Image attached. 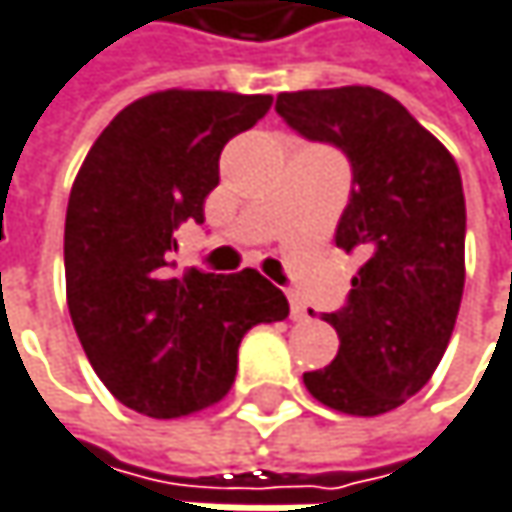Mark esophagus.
Segmentation results:
<instances>
[{
	"label": "esophagus",
	"instance_id": "34e87169",
	"mask_svg": "<svg viewBox=\"0 0 512 512\" xmlns=\"http://www.w3.org/2000/svg\"><path fill=\"white\" fill-rule=\"evenodd\" d=\"M287 299H290V319H293V322H307L310 313H307V304L302 302V296H299L296 290H290Z\"/></svg>",
	"mask_w": 512,
	"mask_h": 512
}]
</instances>
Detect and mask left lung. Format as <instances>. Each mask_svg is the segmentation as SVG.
<instances>
[{
  "label": "left lung",
  "instance_id": "8db88e82",
  "mask_svg": "<svg viewBox=\"0 0 512 512\" xmlns=\"http://www.w3.org/2000/svg\"><path fill=\"white\" fill-rule=\"evenodd\" d=\"M278 117L351 163L337 246L360 249L346 304L322 319L337 357L304 372L316 401L351 416H381L416 395L440 366L466 281V199L440 140L375 87L281 93Z\"/></svg>",
  "mask_w": 512,
  "mask_h": 512
}]
</instances>
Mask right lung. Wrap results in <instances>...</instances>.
I'll list each match as a JSON object with an SVG mask.
<instances>
[{
	"instance_id": "1",
	"label": "right lung",
	"mask_w": 512,
	"mask_h": 512,
	"mask_svg": "<svg viewBox=\"0 0 512 512\" xmlns=\"http://www.w3.org/2000/svg\"><path fill=\"white\" fill-rule=\"evenodd\" d=\"M272 96L161 90L122 108L72 184L64 269L90 366L125 407L175 419L216 404L249 328L281 322L287 296L255 269L172 275L175 231L205 222L219 155Z\"/></svg>"
}]
</instances>
